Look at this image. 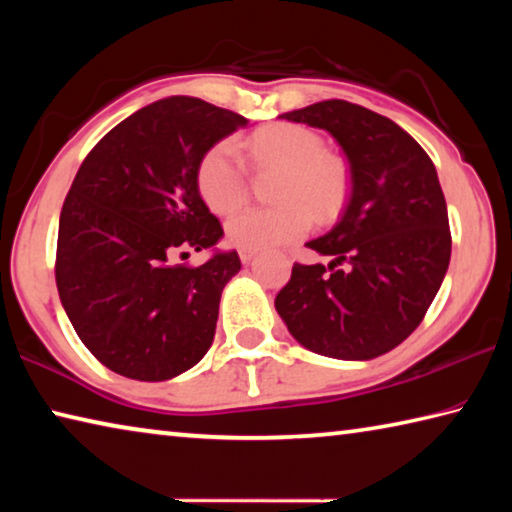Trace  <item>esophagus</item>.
Masks as SVG:
<instances>
[{"mask_svg":"<svg viewBox=\"0 0 512 512\" xmlns=\"http://www.w3.org/2000/svg\"><path fill=\"white\" fill-rule=\"evenodd\" d=\"M239 257L244 264H250L257 257V250H239Z\"/></svg>","mask_w":512,"mask_h":512,"instance_id":"esophagus-1","label":"esophagus"}]
</instances>
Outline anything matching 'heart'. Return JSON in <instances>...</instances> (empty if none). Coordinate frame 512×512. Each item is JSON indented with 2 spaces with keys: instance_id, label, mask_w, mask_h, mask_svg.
Returning a JSON list of instances; mask_svg holds the SVG:
<instances>
[{
  "instance_id": "heart-1",
  "label": "heart",
  "mask_w": 512,
  "mask_h": 512,
  "mask_svg": "<svg viewBox=\"0 0 512 512\" xmlns=\"http://www.w3.org/2000/svg\"><path fill=\"white\" fill-rule=\"evenodd\" d=\"M248 153L259 167H280L275 189L282 201L273 207H250L225 223L230 244L241 250L275 248L305 235L311 214L329 221L339 214L348 194L343 164L325 153L316 131L300 124H273L248 137ZM198 192L216 214H230L246 201L248 176L235 142L214 144L198 164Z\"/></svg>"
}]
</instances>
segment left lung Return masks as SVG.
Masks as SVG:
<instances>
[{"label":"left lung","instance_id":"1","mask_svg":"<svg viewBox=\"0 0 512 512\" xmlns=\"http://www.w3.org/2000/svg\"><path fill=\"white\" fill-rule=\"evenodd\" d=\"M282 119L323 128L350 162L341 221L307 248L323 264H293L275 309L293 339L323 357L368 361L422 323L445 280L452 235L436 167L413 137L384 115L341 99Z\"/></svg>","mask_w":512,"mask_h":512}]
</instances>
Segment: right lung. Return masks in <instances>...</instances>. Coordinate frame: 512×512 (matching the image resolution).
Returning a JSON list of instances; mask_svg holds the SVG:
<instances>
[{
	"label": "right lung",
	"mask_w": 512,
	"mask_h": 512,
	"mask_svg": "<svg viewBox=\"0 0 512 512\" xmlns=\"http://www.w3.org/2000/svg\"><path fill=\"white\" fill-rule=\"evenodd\" d=\"M246 124L203 99H160L101 137L76 173L58 223L56 287L85 348L117 375L164 381L210 350L237 250L201 266L169 259L223 237L196 173Z\"/></svg>",
	"instance_id": "obj_1"
}]
</instances>
